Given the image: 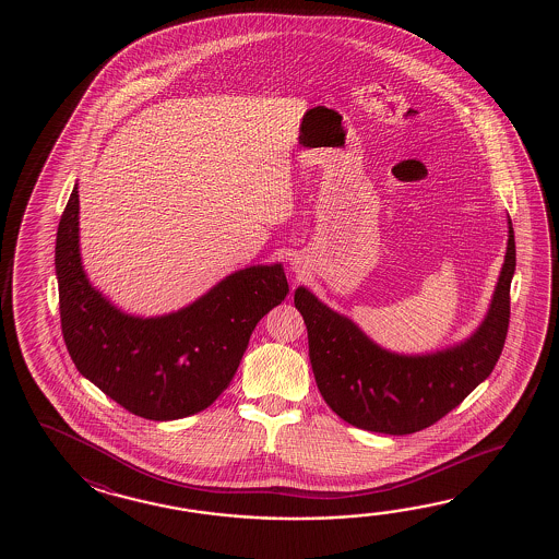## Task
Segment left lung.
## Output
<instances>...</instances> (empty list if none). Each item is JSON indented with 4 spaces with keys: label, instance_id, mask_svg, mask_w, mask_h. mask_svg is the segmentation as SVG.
Returning <instances> with one entry per match:
<instances>
[{
    "label": "left lung",
    "instance_id": "left-lung-1",
    "mask_svg": "<svg viewBox=\"0 0 559 559\" xmlns=\"http://www.w3.org/2000/svg\"><path fill=\"white\" fill-rule=\"evenodd\" d=\"M513 272L508 215V248L486 318L464 342L421 356L381 347L299 285L294 304L308 328L309 361L325 404L347 424L378 433L405 436L433 426L496 368L510 325Z\"/></svg>",
    "mask_w": 559,
    "mask_h": 559
}]
</instances>
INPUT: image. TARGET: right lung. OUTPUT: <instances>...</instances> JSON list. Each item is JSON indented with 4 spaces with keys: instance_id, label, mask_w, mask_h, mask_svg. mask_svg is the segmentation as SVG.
<instances>
[{
    "instance_id": "1",
    "label": "right lung",
    "mask_w": 559,
    "mask_h": 559,
    "mask_svg": "<svg viewBox=\"0 0 559 559\" xmlns=\"http://www.w3.org/2000/svg\"><path fill=\"white\" fill-rule=\"evenodd\" d=\"M56 275L61 332L78 371L133 416L154 421L214 404L234 380L258 321L289 292L282 263L251 265L166 316L121 311L85 275L78 183L58 227Z\"/></svg>"
}]
</instances>
